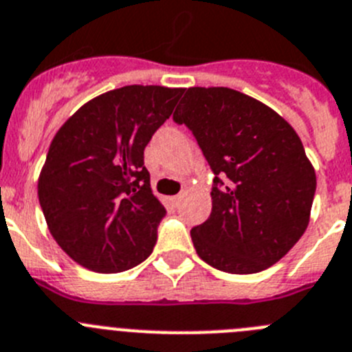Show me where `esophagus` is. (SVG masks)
<instances>
[{
	"label": "esophagus",
	"instance_id": "obj_1",
	"mask_svg": "<svg viewBox=\"0 0 352 352\" xmlns=\"http://www.w3.org/2000/svg\"><path fill=\"white\" fill-rule=\"evenodd\" d=\"M182 197H183V193H178V195H174V197H173L174 204H179V201H182Z\"/></svg>",
	"mask_w": 352,
	"mask_h": 352
}]
</instances>
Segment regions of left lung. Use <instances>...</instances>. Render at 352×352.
Listing matches in <instances>:
<instances>
[{
    "label": "left lung",
    "instance_id": "left-lung-1",
    "mask_svg": "<svg viewBox=\"0 0 352 352\" xmlns=\"http://www.w3.org/2000/svg\"><path fill=\"white\" fill-rule=\"evenodd\" d=\"M183 92L173 120L192 131L214 174L211 214L190 230L195 251L228 274L269 269L309 225L316 174L304 144L285 118L243 92Z\"/></svg>",
    "mask_w": 352,
    "mask_h": 352
}]
</instances>
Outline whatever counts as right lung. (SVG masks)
I'll use <instances>...</instances> for the list:
<instances>
[{
  "mask_svg": "<svg viewBox=\"0 0 352 352\" xmlns=\"http://www.w3.org/2000/svg\"><path fill=\"white\" fill-rule=\"evenodd\" d=\"M179 96L159 85L109 90L52 140L38 199L56 243L85 269L124 272L153 251L166 208L151 193L144 148Z\"/></svg>",
  "mask_w": 352,
  "mask_h": 352,
  "instance_id": "obj_1",
  "label": "right lung"
}]
</instances>
